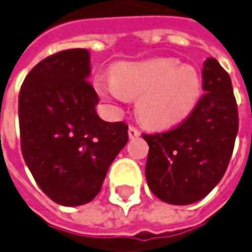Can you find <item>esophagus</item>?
<instances>
[{
    "mask_svg": "<svg viewBox=\"0 0 252 252\" xmlns=\"http://www.w3.org/2000/svg\"><path fill=\"white\" fill-rule=\"evenodd\" d=\"M140 136V130L136 127V126H129V137L130 138H134V137H138Z\"/></svg>",
    "mask_w": 252,
    "mask_h": 252,
    "instance_id": "1",
    "label": "esophagus"
}]
</instances>
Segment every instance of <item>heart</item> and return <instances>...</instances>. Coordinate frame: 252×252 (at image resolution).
I'll return each mask as SVG.
<instances>
[{
  "label": "heart",
  "mask_w": 252,
  "mask_h": 252,
  "mask_svg": "<svg viewBox=\"0 0 252 252\" xmlns=\"http://www.w3.org/2000/svg\"><path fill=\"white\" fill-rule=\"evenodd\" d=\"M112 80L98 79L95 90L106 99L137 98L136 112L143 123L166 127L183 121L201 94V79L191 66L172 58L119 63Z\"/></svg>",
  "instance_id": "heart-1"
}]
</instances>
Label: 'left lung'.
I'll return each instance as SVG.
<instances>
[{
  "label": "left lung",
  "instance_id": "1",
  "mask_svg": "<svg viewBox=\"0 0 252 252\" xmlns=\"http://www.w3.org/2000/svg\"><path fill=\"white\" fill-rule=\"evenodd\" d=\"M204 95L183 122L141 136L150 146L147 183L173 205L200 201L220 182L239 131V111L229 73L215 58L202 67Z\"/></svg>",
  "mask_w": 252,
  "mask_h": 252
}]
</instances>
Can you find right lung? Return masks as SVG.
Segmentation results:
<instances>
[{
  "label": "right lung",
  "instance_id": "1",
  "mask_svg": "<svg viewBox=\"0 0 252 252\" xmlns=\"http://www.w3.org/2000/svg\"><path fill=\"white\" fill-rule=\"evenodd\" d=\"M89 75L87 50L59 51L29 72L19 93L23 159L38 187L65 207L87 204L99 193L129 140L126 123L97 115L99 99Z\"/></svg>",
  "mask_w": 252,
  "mask_h": 252
}]
</instances>
